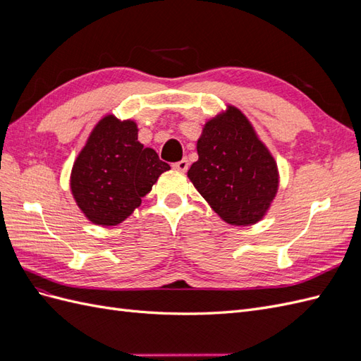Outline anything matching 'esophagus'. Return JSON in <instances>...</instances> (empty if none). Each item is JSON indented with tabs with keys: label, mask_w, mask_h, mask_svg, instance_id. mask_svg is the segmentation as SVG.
I'll return each instance as SVG.
<instances>
[{
	"label": "esophagus",
	"mask_w": 361,
	"mask_h": 361,
	"mask_svg": "<svg viewBox=\"0 0 361 361\" xmlns=\"http://www.w3.org/2000/svg\"><path fill=\"white\" fill-rule=\"evenodd\" d=\"M173 169L174 170H179V171H187L188 170V159L183 158V159L178 161V162H174L173 164Z\"/></svg>",
	"instance_id": "1"
}]
</instances>
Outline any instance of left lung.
<instances>
[{
    "label": "left lung",
    "mask_w": 361,
    "mask_h": 361,
    "mask_svg": "<svg viewBox=\"0 0 361 361\" xmlns=\"http://www.w3.org/2000/svg\"><path fill=\"white\" fill-rule=\"evenodd\" d=\"M199 159L188 178L221 220L260 221L279 190L277 162L236 106L207 120L197 140Z\"/></svg>",
    "instance_id": "8db88e82"
}]
</instances>
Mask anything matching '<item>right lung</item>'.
<instances>
[{
  "mask_svg": "<svg viewBox=\"0 0 361 361\" xmlns=\"http://www.w3.org/2000/svg\"><path fill=\"white\" fill-rule=\"evenodd\" d=\"M170 170L138 141L134 120L108 114L93 128L71 173L72 195L97 226H117L141 204L164 171Z\"/></svg>",
  "mask_w": 361,
  "mask_h": 361,
  "instance_id": "right-lung-1",
  "label": "right lung"
}]
</instances>
